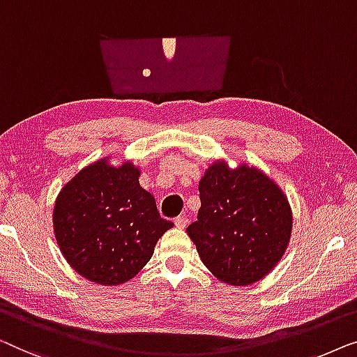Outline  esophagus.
<instances>
[{
  "instance_id": "1",
  "label": "esophagus",
  "mask_w": 357,
  "mask_h": 357,
  "mask_svg": "<svg viewBox=\"0 0 357 357\" xmlns=\"http://www.w3.org/2000/svg\"><path fill=\"white\" fill-rule=\"evenodd\" d=\"M174 225H176V228L184 229L189 225V220H188V217H184V215H181V217L174 220Z\"/></svg>"
}]
</instances>
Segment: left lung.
<instances>
[{"mask_svg":"<svg viewBox=\"0 0 357 357\" xmlns=\"http://www.w3.org/2000/svg\"><path fill=\"white\" fill-rule=\"evenodd\" d=\"M197 222L188 234L220 281L248 286L273 270L288 248L293 212L280 185L259 168L217 160L199 183Z\"/></svg>","mask_w":357,"mask_h":357,"instance_id":"left-lung-1","label":"left lung"}]
</instances>
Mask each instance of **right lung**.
I'll return each mask as SVG.
<instances>
[{"label": "right lung", "instance_id": "1", "mask_svg": "<svg viewBox=\"0 0 357 357\" xmlns=\"http://www.w3.org/2000/svg\"><path fill=\"white\" fill-rule=\"evenodd\" d=\"M139 176L134 163L113 167L107 157L80 169L59 190L54 238L68 264L89 281L126 283L152 259L165 231L174 227L160 217Z\"/></svg>", "mask_w": 357, "mask_h": 357}]
</instances>
